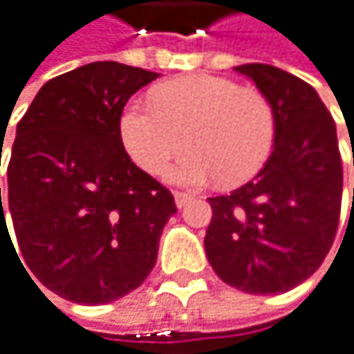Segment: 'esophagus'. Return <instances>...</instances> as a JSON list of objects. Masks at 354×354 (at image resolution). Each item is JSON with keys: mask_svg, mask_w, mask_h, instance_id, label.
<instances>
[{"mask_svg": "<svg viewBox=\"0 0 354 354\" xmlns=\"http://www.w3.org/2000/svg\"><path fill=\"white\" fill-rule=\"evenodd\" d=\"M191 199H193V197L187 195V193H174V201H176V207H178V209H183Z\"/></svg>", "mask_w": 354, "mask_h": 354, "instance_id": "1", "label": "esophagus"}]
</instances>
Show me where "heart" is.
Listing matches in <instances>:
<instances>
[{
    "instance_id": "obj_1",
    "label": "heart",
    "mask_w": 354,
    "mask_h": 354,
    "mask_svg": "<svg viewBox=\"0 0 354 354\" xmlns=\"http://www.w3.org/2000/svg\"><path fill=\"white\" fill-rule=\"evenodd\" d=\"M274 134L276 118L266 95L214 74L167 80L153 91V105L134 99L120 115L126 153L151 174L161 171L185 142L191 147L165 169V178L180 187L251 178L268 159Z\"/></svg>"
}]
</instances>
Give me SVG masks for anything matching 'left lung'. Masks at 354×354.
I'll list each match as a JSON object with an SVG mask.
<instances>
[{
    "label": "left lung",
    "instance_id": "left-lung-1",
    "mask_svg": "<svg viewBox=\"0 0 354 354\" xmlns=\"http://www.w3.org/2000/svg\"><path fill=\"white\" fill-rule=\"evenodd\" d=\"M274 109V147L253 180L212 197L205 253L214 272L249 295H280L326 259L338 228L342 161L336 124L305 80L268 64L234 68Z\"/></svg>",
    "mask_w": 354,
    "mask_h": 354
}]
</instances>
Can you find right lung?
<instances>
[{"label": "right lung", "instance_id": "1", "mask_svg": "<svg viewBox=\"0 0 354 354\" xmlns=\"http://www.w3.org/2000/svg\"><path fill=\"white\" fill-rule=\"evenodd\" d=\"M157 76L118 62L80 66L45 82L16 126L0 234L10 239V214L28 270L66 301H118L157 261L174 197L120 138L126 101Z\"/></svg>", "mask_w": 354, "mask_h": 354}]
</instances>
